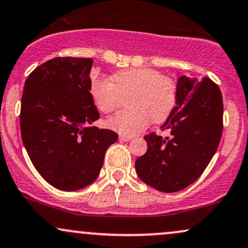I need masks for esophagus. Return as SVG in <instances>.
Instances as JSON below:
<instances>
[{"mask_svg":"<svg viewBox=\"0 0 248 248\" xmlns=\"http://www.w3.org/2000/svg\"><path fill=\"white\" fill-rule=\"evenodd\" d=\"M119 140H120L121 142H129L130 140H132V137L124 136V135H120V136H119Z\"/></svg>","mask_w":248,"mask_h":248,"instance_id":"esophagus-1","label":"esophagus"}]
</instances>
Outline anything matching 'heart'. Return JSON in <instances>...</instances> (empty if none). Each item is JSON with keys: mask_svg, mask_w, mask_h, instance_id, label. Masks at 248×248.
Segmentation results:
<instances>
[{"mask_svg": "<svg viewBox=\"0 0 248 248\" xmlns=\"http://www.w3.org/2000/svg\"><path fill=\"white\" fill-rule=\"evenodd\" d=\"M90 93L97 108L109 113L127 100L129 109L116 113L106 120L109 129L133 136L148 127L150 120L164 122L178 103V83L150 68H132L115 73L112 82L104 77L91 80Z\"/></svg>", "mask_w": 248, "mask_h": 248, "instance_id": "b5f03b06", "label": "heart"}]
</instances>
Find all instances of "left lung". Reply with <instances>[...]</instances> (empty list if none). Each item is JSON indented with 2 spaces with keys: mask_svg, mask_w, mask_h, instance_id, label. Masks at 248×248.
<instances>
[{
  "mask_svg": "<svg viewBox=\"0 0 248 248\" xmlns=\"http://www.w3.org/2000/svg\"><path fill=\"white\" fill-rule=\"evenodd\" d=\"M178 88L177 106L162 126L171 137L144 136L147 153L135 162L141 180L164 193L179 192L200 178L223 132V99L216 83L181 76Z\"/></svg>",
  "mask_w": 248,
  "mask_h": 248,
  "instance_id": "obj_1",
  "label": "left lung"
}]
</instances>
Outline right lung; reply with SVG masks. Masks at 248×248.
Returning <instances> with one entry per match:
<instances>
[{"instance_id":"1","label":"right lung","mask_w":248,"mask_h":248,"mask_svg":"<svg viewBox=\"0 0 248 248\" xmlns=\"http://www.w3.org/2000/svg\"><path fill=\"white\" fill-rule=\"evenodd\" d=\"M92 59L55 58L30 74L20 106V133L35 170L55 188L73 192L93 183L118 134L99 119L90 93Z\"/></svg>"}]
</instances>
